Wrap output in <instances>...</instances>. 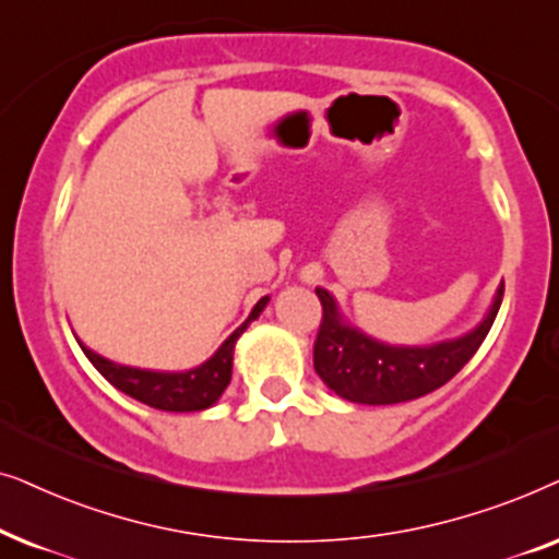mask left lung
<instances>
[{"instance_id":"8db88e82","label":"left lung","mask_w":559,"mask_h":559,"mask_svg":"<svg viewBox=\"0 0 559 559\" xmlns=\"http://www.w3.org/2000/svg\"><path fill=\"white\" fill-rule=\"evenodd\" d=\"M317 296L324 311L314 342V370L319 378L340 399L385 406L427 396L460 373L493 326L503 301V284L498 286L486 319L475 330L427 347H396L368 337L340 314L330 292L317 288Z\"/></svg>"}]
</instances>
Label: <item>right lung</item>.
<instances>
[{
  "mask_svg": "<svg viewBox=\"0 0 559 559\" xmlns=\"http://www.w3.org/2000/svg\"><path fill=\"white\" fill-rule=\"evenodd\" d=\"M267 296H263L255 307H252L250 317L222 342V347L214 353L210 360L202 366L181 370V373H166V370H143V368H130L111 362L107 357L96 355L94 349L81 345L84 355L92 360V366L107 378V381L128 396L143 401V404L160 408V412H202L217 404L222 393L229 385L233 378V353L235 342L240 334L248 330L252 319L260 317V311L265 309Z\"/></svg>",
  "mask_w": 559,
  "mask_h": 559,
  "instance_id": "obj_1",
  "label": "right lung"
}]
</instances>
